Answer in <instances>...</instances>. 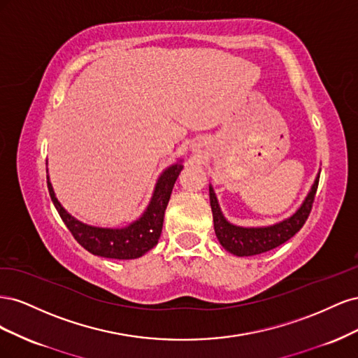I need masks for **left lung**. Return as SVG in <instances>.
Wrapping results in <instances>:
<instances>
[{
	"mask_svg": "<svg viewBox=\"0 0 358 358\" xmlns=\"http://www.w3.org/2000/svg\"><path fill=\"white\" fill-rule=\"evenodd\" d=\"M318 180L320 175L317 176L315 182H313L308 197L294 215L275 225L255 227V229L254 227H249V229H246V227H237L227 221L220 209V204L218 200H216L213 188L209 187L215 234L218 237L222 248H225L227 251L237 257H249L267 252L270 249L278 248L279 245L289 241L308 220V216L312 210L313 200H315Z\"/></svg>",
	"mask_w": 358,
	"mask_h": 358,
	"instance_id": "8db88e82",
	"label": "left lung"
}]
</instances>
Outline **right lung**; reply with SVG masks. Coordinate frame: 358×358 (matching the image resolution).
Returning a JSON list of instances; mask_svg holds the SVG:
<instances>
[{
    "label": "right lung",
    "mask_w": 358,
    "mask_h": 358,
    "mask_svg": "<svg viewBox=\"0 0 358 358\" xmlns=\"http://www.w3.org/2000/svg\"><path fill=\"white\" fill-rule=\"evenodd\" d=\"M183 166L180 162L164 170L159 176L150 203L143 215L124 229H101V227L86 225L71 216L62 208L53 192L52 183L48 176V188L50 199L61 216L64 224L71 231L73 237L86 251L94 255L115 259H134L152 249L161 236L164 212L169 204L171 189Z\"/></svg>",
    "instance_id": "obj_1"
}]
</instances>
